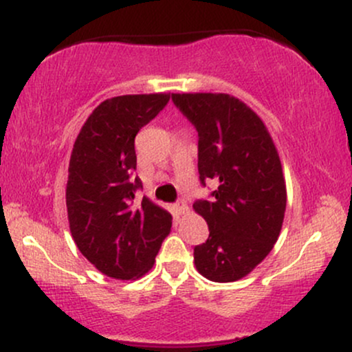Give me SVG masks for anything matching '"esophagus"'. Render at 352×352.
Instances as JSON below:
<instances>
[{
    "label": "esophagus",
    "instance_id": "obj_1",
    "mask_svg": "<svg viewBox=\"0 0 352 352\" xmlns=\"http://www.w3.org/2000/svg\"><path fill=\"white\" fill-rule=\"evenodd\" d=\"M175 212L179 213V215H185V213H188V205L185 204L184 200L179 201V204L175 205Z\"/></svg>",
    "mask_w": 352,
    "mask_h": 352
}]
</instances>
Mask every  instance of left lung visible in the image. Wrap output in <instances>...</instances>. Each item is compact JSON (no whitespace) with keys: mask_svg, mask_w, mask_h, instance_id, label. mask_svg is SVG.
Listing matches in <instances>:
<instances>
[{"mask_svg":"<svg viewBox=\"0 0 352 352\" xmlns=\"http://www.w3.org/2000/svg\"><path fill=\"white\" fill-rule=\"evenodd\" d=\"M172 100L199 132L201 184L218 182L215 199L193 204L210 230L193 250L197 272L210 281H238L280 236L286 210L280 155L261 117L235 96L184 92Z\"/></svg>","mask_w":352,"mask_h":352,"instance_id":"1","label":"left lung"}]
</instances>
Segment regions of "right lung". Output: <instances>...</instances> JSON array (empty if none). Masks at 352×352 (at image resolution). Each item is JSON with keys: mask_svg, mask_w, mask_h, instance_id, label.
<instances>
[{"mask_svg": "<svg viewBox=\"0 0 352 352\" xmlns=\"http://www.w3.org/2000/svg\"><path fill=\"white\" fill-rule=\"evenodd\" d=\"M170 94H127L106 99L80 127L71 152L66 207L79 252L100 273L137 280L155 263L172 215L144 197L132 180L135 135L167 106Z\"/></svg>", "mask_w": 352, "mask_h": 352, "instance_id": "1", "label": "right lung"}]
</instances>
